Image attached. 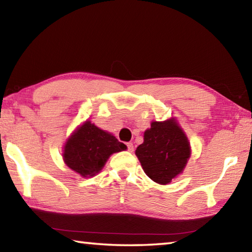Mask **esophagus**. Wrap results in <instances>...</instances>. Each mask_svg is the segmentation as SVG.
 <instances>
[{
    "label": "esophagus",
    "mask_w": 252,
    "mask_h": 252,
    "mask_svg": "<svg viewBox=\"0 0 252 252\" xmlns=\"http://www.w3.org/2000/svg\"><path fill=\"white\" fill-rule=\"evenodd\" d=\"M126 147H127V151L129 152H133V143H131V142H129V143H126Z\"/></svg>",
    "instance_id": "34e87169"
}]
</instances>
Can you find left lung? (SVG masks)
<instances>
[{"mask_svg": "<svg viewBox=\"0 0 252 252\" xmlns=\"http://www.w3.org/2000/svg\"><path fill=\"white\" fill-rule=\"evenodd\" d=\"M190 155L189 140L173 118L153 121L135 150L143 171L159 185H168L182 173Z\"/></svg>", "mask_w": 252, "mask_h": 252, "instance_id": "obj_1", "label": "left lung"}]
</instances>
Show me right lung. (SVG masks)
<instances>
[{
    "instance_id": "add662e5",
    "label": "right lung",
    "mask_w": 252,
    "mask_h": 252,
    "mask_svg": "<svg viewBox=\"0 0 252 252\" xmlns=\"http://www.w3.org/2000/svg\"><path fill=\"white\" fill-rule=\"evenodd\" d=\"M126 149V144L116 136L99 129L90 121H85L67 139L63 160L73 171L89 178L101 171L112 153Z\"/></svg>"
}]
</instances>
